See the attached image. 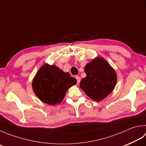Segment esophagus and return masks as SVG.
<instances>
[{"label": "esophagus", "mask_w": 146, "mask_h": 146, "mask_svg": "<svg viewBox=\"0 0 146 146\" xmlns=\"http://www.w3.org/2000/svg\"><path fill=\"white\" fill-rule=\"evenodd\" d=\"M76 80H77V83L79 84V82H80V81H81V78L79 76H76Z\"/></svg>", "instance_id": "1"}]
</instances>
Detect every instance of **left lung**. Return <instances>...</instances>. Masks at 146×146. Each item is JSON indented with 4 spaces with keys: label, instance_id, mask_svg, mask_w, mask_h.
<instances>
[{
    "label": "left lung",
    "instance_id": "8db88e82",
    "mask_svg": "<svg viewBox=\"0 0 146 146\" xmlns=\"http://www.w3.org/2000/svg\"><path fill=\"white\" fill-rule=\"evenodd\" d=\"M86 78L80 82L81 88L95 101L106 98L114 90L117 76L114 70L102 58L93 60L84 67Z\"/></svg>",
    "mask_w": 146,
    "mask_h": 146
}]
</instances>
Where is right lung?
<instances>
[{
  "label": "right lung",
  "mask_w": 146,
  "mask_h": 146,
  "mask_svg": "<svg viewBox=\"0 0 146 146\" xmlns=\"http://www.w3.org/2000/svg\"><path fill=\"white\" fill-rule=\"evenodd\" d=\"M54 65L46 64L35 75L32 82L34 92L46 104L56 105L64 99L66 92L77 80Z\"/></svg>",
  "instance_id": "1"
}]
</instances>
